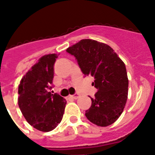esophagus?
I'll return each instance as SVG.
<instances>
[{
    "mask_svg": "<svg viewBox=\"0 0 155 155\" xmlns=\"http://www.w3.org/2000/svg\"><path fill=\"white\" fill-rule=\"evenodd\" d=\"M79 96H80V95H79V94H78V93H75V94L71 95V96H70L69 97H70V98H71V99H78V98H79Z\"/></svg>",
    "mask_w": 155,
    "mask_h": 155,
    "instance_id": "esophagus-1",
    "label": "esophagus"
}]
</instances>
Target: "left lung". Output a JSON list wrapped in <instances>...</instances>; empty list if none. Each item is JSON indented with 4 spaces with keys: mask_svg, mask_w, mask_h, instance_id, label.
Here are the masks:
<instances>
[{
    "mask_svg": "<svg viewBox=\"0 0 155 155\" xmlns=\"http://www.w3.org/2000/svg\"><path fill=\"white\" fill-rule=\"evenodd\" d=\"M77 59L84 76H92L98 90L92 105L86 111L87 118L99 127H107L122 114L127 100L126 66L110 46L91 39H83L66 50Z\"/></svg>",
    "mask_w": 155,
    "mask_h": 155,
    "instance_id": "1",
    "label": "left lung"
}]
</instances>
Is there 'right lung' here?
Here are the masks:
<instances>
[{"label":"right lung","instance_id":"obj_1","mask_svg":"<svg viewBox=\"0 0 155 155\" xmlns=\"http://www.w3.org/2000/svg\"><path fill=\"white\" fill-rule=\"evenodd\" d=\"M58 55H44L24 75L19 85L18 104L25 120L42 132L54 130L63 117L66 100L51 90Z\"/></svg>","mask_w":155,"mask_h":155}]
</instances>
